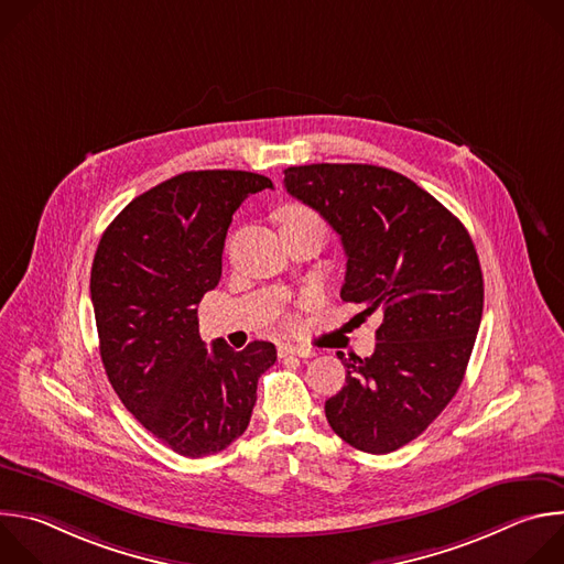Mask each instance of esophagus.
<instances>
[{
  "label": "esophagus",
  "instance_id": "esophagus-1",
  "mask_svg": "<svg viewBox=\"0 0 564 564\" xmlns=\"http://www.w3.org/2000/svg\"><path fill=\"white\" fill-rule=\"evenodd\" d=\"M314 352L310 350V348H305V346H281L279 348V357H301V359H307V357H312Z\"/></svg>",
  "mask_w": 564,
  "mask_h": 564
}]
</instances>
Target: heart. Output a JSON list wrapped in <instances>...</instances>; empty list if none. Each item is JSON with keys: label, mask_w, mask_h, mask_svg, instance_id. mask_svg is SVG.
Returning <instances> with one entry per match:
<instances>
[{"label": "heart", "mask_w": 564, "mask_h": 564, "mask_svg": "<svg viewBox=\"0 0 564 564\" xmlns=\"http://www.w3.org/2000/svg\"><path fill=\"white\" fill-rule=\"evenodd\" d=\"M279 220L281 225H294V223H305V220H321L310 207L301 203H290L279 209Z\"/></svg>", "instance_id": "heart-1"}]
</instances>
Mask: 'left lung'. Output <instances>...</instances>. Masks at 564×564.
Wrapping results in <instances>:
<instances>
[{
    "label": "left lung",
    "mask_w": 564,
    "mask_h": 564,
    "mask_svg": "<svg viewBox=\"0 0 564 564\" xmlns=\"http://www.w3.org/2000/svg\"><path fill=\"white\" fill-rule=\"evenodd\" d=\"M288 194L324 216L348 257L341 299L381 314L375 352L344 359L333 431L383 455L420 437L455 397L479 330L485 281L466 227L411 178L377 165L288 167Z\"/></svg>",
    "instance_id": "obj_1"
}]
</instances>
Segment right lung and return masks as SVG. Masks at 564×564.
<instances>
[{"label":"right lung","instance_id":"obj_1","mask_svg":"<svg viewBox=\"0 0 564 564\" xmlns=\"http://www.w3.org/2000/svg\"><path fill=\"white\" fill-rule=\"evenodd\" d=\"M272 189L252 172H185L133 198L105 229L91 301L107 377L127 411L185 457L220 453L246 433L259 377L276 361L270 341L212 350L198 303L223 272L231 214Z\"/></svg>","mask_w":564,"mask_h":564}]
</instances>
